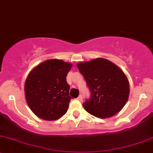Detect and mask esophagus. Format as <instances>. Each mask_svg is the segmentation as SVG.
<instances>
[{
    "mask_svg": "<svg viewBox=\"0 0 153 153\" xmlns=\"http://www.w3.org/2000/svg\"><path fill=\"white\" fill-rule=\"evenodd\" d=\"M77 100L80 101V102H82V96L81 94H80V95L78 97V98H77Z\"/></svg>",
    "mask_w": 153,
    "mask_h": 153,
    "instance_id": "1",
    "label": "esophagus"
}]
</instances>
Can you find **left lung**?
Listing matches in <instances>:
<instances>
[{
	"label": "left lung",
	"instance_id": "obj_1",
	"mask_svg": "<svg viewBox=\"0 0 153 153\" xmlns=\"http://www.w3.org/2000/svg\"><path fill=\"white\" fill-rule=\"evenodd\" d=\"M91 93L83 104L85 110L96 117L106 119L124 108L130 94L128 79L113 62L97 58L76 65Z\"/></svg>",
	"mask_w": 153,
	"mask_h": 153
}]
</instances>
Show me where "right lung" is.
Returning <instances> with one entry per match:
<instances>
[{
  "label": "right lung",
  "mask_w": 153,
  "mask_h": 153,
  "mask_svg": "<svg viewBox=\"0 0 153 153\" xmlns=\"http://www.w3.org/2000/svg\"><path fill=\"white\" fill-rule=\"evenodd\" d=\"M72 68L62 59L45 60L30 71L25 82L26 102L31 111L40 119L56 120L67 112L71 97L66 81Z\"/></svg>",
  "instance_id": "add662e5"
}]
</instances>
